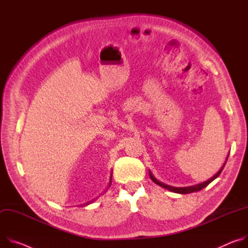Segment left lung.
I'll return each mask as SVG.
<instances>
[{
    "label": "left lung",
    "instance_id": "1",
    "mask_svg": "<svg viewBox=\"0 0 248 248\" xmlns=\"http://www.w3.org/2000/svg\"><path fill=\"white\" fill-rule=\"evenodd\" d=\"M225 164H226V162H225ZM225 164L223 166V168H222L221 170H219V171H218L216 175H214L211 179H209L208 181H205V182H203V183H200V184H197V185H194V186H189V187H173V186H170V185H167V184H163V183H161L160 181L156 180V179L152 175L151 172H150V177H151V179H152L155 184H157V185H159V186H161V187H163V188H166V189H168V190H170V191L175 192V193H179V194H188V193H192V192H196V191L202 190L203 188H205L206 186H208L214 179H216L219 174H221V172H222V170H223V169H224V167H225Z\"/></svg>",
    "mask_w": 248,
    "mask_h": 248
}]
</instances>
